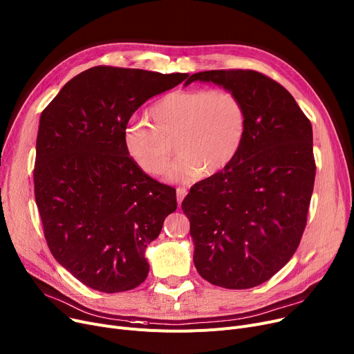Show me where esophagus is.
Returning a JSON list of instances; mask_svg holds the SVG:
<instances>
[{
  "instance_id": "34e87169",
  "label": "esophagus",
  "mask_w": 354,
  "mask_h": 354,
  "mask_svg": "<svg viewBox=\"0 0 354 354\" xmlns=\"http://www.w3.org/2000/svg\"><path fill=\"white\" fill-rule=\"evenodd\" d=\"M187 194H188V191L185 189V188H178V189H176V201H178V205H179V207H180V203H182L183 198L187 196Z\"/></svg>"
}]
</instances>
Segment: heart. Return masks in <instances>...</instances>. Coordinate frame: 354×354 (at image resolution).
Wrapping results in <instances>:
<instances>
[{"mask_svg":"<svg viewBox=\"0 0 354 354\" xmlns=\"http://www.w3.org/2000/svg\"><path fill=\"white\" fill-rule=\"evenodd\" d=\"M147 124L124 129L126 152L149 176L169 167L172 143L179 155L171 179L191 182L218 175L236 158L247 133V109L231 90L182 88L160 97L147 110Z\"/></svg>","mask_w":354,"mask_h":354,"instance_id":"b5f03b06","label":"heart"}]
</instances>
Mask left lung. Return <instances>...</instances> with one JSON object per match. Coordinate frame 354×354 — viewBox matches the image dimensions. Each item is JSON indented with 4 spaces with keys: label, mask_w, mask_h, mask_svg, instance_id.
<instances>
[{
    "label": "left lung",
    "mask_w": 354,
    "mask_h": 354,
    "mask_svg": "<svg viewBox=\"0 0 354 354\" xmlns=\"http://www.w3.org/2000/svg\"><path fill=\"white\" fill-rule=\"evenodd\" d=\"M231 90L247 109L236 158L191 188L194 264L202 278L230 290L252 288L280 271L303 236L315 178L313 127L290 93L254 70H211L185 82Z\"/></svg>",
    "instance_id": "obj_1"
}]
</instances>
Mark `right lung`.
Returning a JSON list of instances; mask_svg holds the SVG:
<instances>
[{"label": "right lung", "instance_id": "1", "mask_svg": "<svg viewBox=\"0 0 354 354\" xmlns=\"http://www.w3.org/2000/svg\"><path fill=\"white\" fill-rule=\"evenodd\" d=\"M188 74L91 67L67 82L40 116L34 194L53 257L102 292L136 288L145 251L175 212L176 191L147 176L124 147L129 119Z\"/></svg>", "mask_w": 354, "mask_h": 354}]
</instances>
